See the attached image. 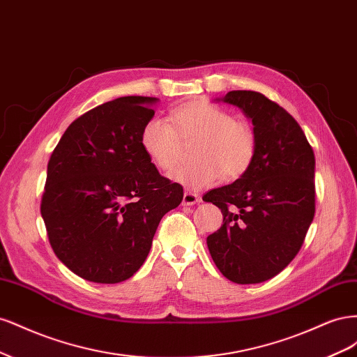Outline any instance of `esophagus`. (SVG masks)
<instances>
[{
	"instance_id": "34e87169",
	"label": "esophagus",
	"mask_w": 357,
	"mask_h": 357,
	"mask_svg": "<svg viewBox=\"0 0 357 357\" xmlns=\"http://www.w3.org/2000/svg\"><path fill=\"white\" fill-rule=\"evenodd\" d=\"M199 201H201V198L197 195V193H193V192H185V195H183L181 204H183V205H193V204H197V202H199Z\"/></svg>"
}]
</instances>
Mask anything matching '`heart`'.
Here are the masks:
<instances>
[{"label":"heart","instance_id":"1","mask_svg":"<svg viewBox=\"0 0 357 357\" xmlns=\"http://www.w3.org/2000/svg\"><path fill=\"white\" fill-rule=\"evenodd\" d=\"M167 119L152 117L139 134L144 155L160 171H171L181 156L183 143L198 139L192 158L197 162L177 168L171 178L190 190H199L225 180L241 178L256 158L253 128L236 121L234 113L210 101L180 105Z\"/></svg>","mask_w":357,"mask_h":357}]
</instances>
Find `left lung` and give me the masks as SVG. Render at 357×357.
Instances as JSON below:
<instances>
[{"instance_id":"left-lung-1","label":"left lung","mask_w":357,"mask_h":357,"mask_svg":"<svg viewBox=\"0 0 357 357\" xmlns=\"http://www.w3.org/2000/svg\"><path fill=\"white\" fill-rule=\"evenodd\" d=\"M223 101L252 119L257 150L241 178L202 197L223 214L207 245L231 282L262 283L282 273L304 244L316 211L314 152L295 119L265 95L231 91Z\"/></svg>"}]
</instances>
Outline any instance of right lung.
<instances>
[{
  "label": "right lung",
  "instance_id": "obj_1",
  "mask_svg": "<svg viewBox=\"0 0 357 357\" xmlns=\"http://www.w3.org/2000/svg\"><path fill=\"white\" fill-rule=\"evenodd\" d=\"M152 96H122L67 128L47 164L41 218L59 261L93 283L132 277L183 186L160 176L139 146Z\"/></svg>",
  "mask_w": 357,
  "mask_h": 357
}]
</instances>
